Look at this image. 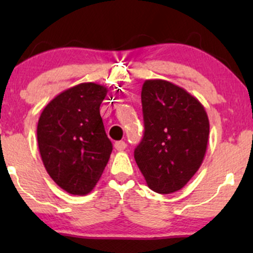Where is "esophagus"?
I'll return each mask as SVG.
<instances>
[{
    "mask_svg": "<svg viewBox=\"0 0 253 253\" xmlns=\"http://www.w3.org/2000/svg\"><path fill=\"white\" fill-rule=\"evenodd\" d=\"M126 143H125V141H123V140H120V141H117V143L114 144V147L115 149H117L118 151H124L125 149H126Z\"/></svg>",
    "mask_w": 253,
    "mask_h": 253,
    "instance_id": "obj_1",
    "label": "esophagus"
}]
</instances>
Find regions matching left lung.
<instances>
[{
	"instance_id": "obj_1",
	"label": "left lung",
	"mask_w": 253,
	"mask_h": 253,
	"mask_svg": "<svg viewBox=\"0 0 253 253\" xmlns=\"http://www.w3.org/2000/svg\"><path fill=\"white\" fill-rule=\"evenodd\" d=\"M144 136L134 159L147 185L159 194L182 189L201 167L210 120L201 102L164 80H147L141 89Z\"/></svg>"
}]
</instances>
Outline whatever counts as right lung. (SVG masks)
<instances>
[{"instance_id": "right-lung-1", "label": "right lung", "mask_w": 253, "mask_h": 253, "mask_svg": "<svg viewBox=\"0 0 253 253\" xmlns=\"http://www.w3.org/2000/svg\"><path fill=\"white\" fill-rule=\"evenodd\" d=\"M107 91L101 84H77L57 95L38 121L43 167L72 195H86L94 189L109 161L113 145L100 115Z\"/></svg>"}]
</instances>
